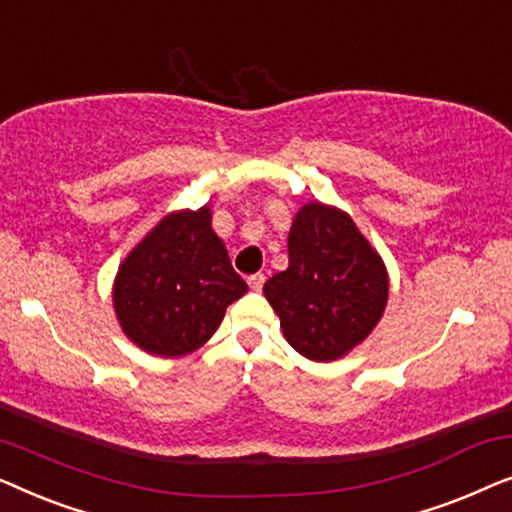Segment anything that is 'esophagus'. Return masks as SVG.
<instances>
[{"instance_id":"34e87169","label":"esophagus","mask_w":512,"mask_h":512,"mask_svg":"<svg viewBox=\"0 0 512 512\" xmlns=\"http://www.w3.org/2000/svg\"><path fill=\"white\" fill-rule=\"evenodd\" d=\"M247 282H249V289L261 291L263 284H265V275H263V272H254V275L247 277Z\"/></svg>"}]
</instances>
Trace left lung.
Segmentation results:
<instances>
[{
	"label": "left lung",
	"mask_w": 512,
	"mask_h": 512,
	"mask_svg": "<svg viewBox=\"0 0 512 512\" xmlns=\"http://www.w3.org/2000/svg\"><path fill=\"white\" fill-rule=\"evenodd\" d=\"M284 338L312 361H335L368 338L389 296L382 258L345 212L305 205L289 233V268L263 286Z\"/></svg>",
	"instance_id": "1"
}]
</instances>
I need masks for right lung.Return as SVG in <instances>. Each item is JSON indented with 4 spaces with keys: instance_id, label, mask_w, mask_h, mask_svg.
Masks as SVG:
<instances>
[{
    "instance_id": "1",
    "label": "right lung",
    "mask_w": 512,
    "mask_h": 512,
    "mask_svg": "<svg viewBox=\"0 0 512 512\" xmlns=\"http://www.w3.org/2000/svg\"><path fill=\"white\" fill-rule=\"evenodd\" d=\"M247 293L212 230L209 207L165 216L118 268L114 307L123 333L156 356H184L212 338L226 307Z\"/></svg>"
}]
</instances>
